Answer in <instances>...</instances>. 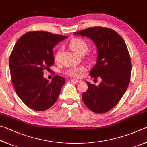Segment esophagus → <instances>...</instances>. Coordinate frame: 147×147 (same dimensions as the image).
<instances>
[{"instance_id": "1", "label": "esophagus", "mask_w": 147, "mask_h": 147, "mask_svg": "<svg viewBox=\"0 0 147 147\" xmlns=\"http://www.w3.org/2000/svg\"><path fill=\"white\" fill-rule=\"evenodd\" d=\"M71 81L73 83H81L82 82L81 80H79V79H71Z\"/></svg>"}]
</instances>
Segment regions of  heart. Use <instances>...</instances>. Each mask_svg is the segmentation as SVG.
Instances as JSON below:
<instances>
[{
  "instance_id": "b5f03b06",
  "label": "heart",
  "mask_w": 147,
  "mask_h": 147,
  "mask_svg": "<svg viewBox=\"0 0 147 147\" xmlns=\"http://www.w3.org/2000/svg\"><path fill=\"white\" fill-rule=\"evenodd\" d=\"M69 46H70L71 50H73L76 53L79 54V55L85 53L87 50H88V44H87L85 40L80 38H73V39L70 41V42H69ZM61 51V49L60 48L56 52L55 55V61L58 60ZM86 70V67L84 66H74L67 69L65 74L67 76L71 77V78H79L81 77L82 73H83V72H84Z\"/></svg>"
}]
</instances>
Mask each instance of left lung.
Wrapping results in <instances>:
<instances>
[{
    "label": "left lung",
    "mask_w": 147,
    "mask_h": 147,
    "mask_svg": "<svg viewBox=\"0 0 147 147\" xmlns=\"http://www.w3.org/2000/svg\"><path fill=\"white\" fill-rule=\"evenodd\" d=\"M90 38L97 48V63L90 73L92 78L99 77V86L86 82L88 90L82 94L84 103L97 114L112 109L122 98L130 81L132 63L125 40L114 30L92 27L75 33Z\"/></svg>",
    "instance_id": "8db88e82"
}]
</instances>
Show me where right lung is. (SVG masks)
I'll use <instances>...</instances> for the list:
<instances>
[{
  "mask_svg": "<svg viewBox=\"0 0 147 147\" xmlns=\"http://www.w3.org/2000/svg\"><path fill=\"white\" fill-rule=\"evenodd\" d=\"M66 36L44 31L27 32L20 37L9 59L10 74L15 90L30 109L45 111L57 101L65 79L55 76L51 82L43 70L54 64L52 49Z\"/></svg>",
  "mask_w": 147,
  "mask_h": 147,
  "instance_id": "obj_1",
  "label": "right lung"
}]
</instances>
